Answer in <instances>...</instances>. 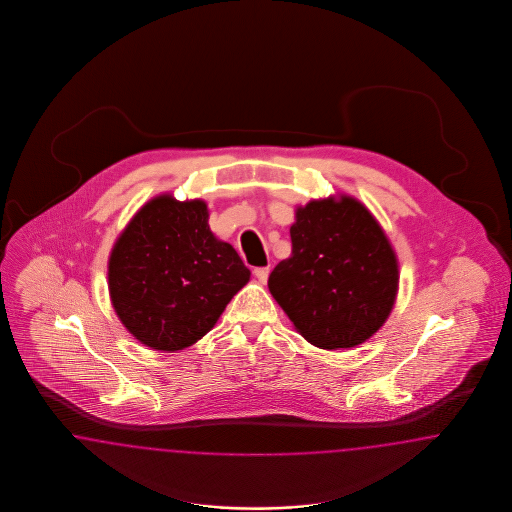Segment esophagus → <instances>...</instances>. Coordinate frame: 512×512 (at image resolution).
Returning <instances> with one entry per match:
<instances>
[{"mask_svg":"<svg viewBox=\"0 0 512 512\" xmlns=\"http://www.w3.org/2000/svg\"><path fill=\"white\" fill-rule=\"evenodd\" d=\"M255 276H257V279H259L261 283H266V281H268V276H270V266L255 268Z\"/></svg>","mask_w":512,"mask_h":512,"instance_id":"esophagus-1","label":"esophagus"}]
</instances>
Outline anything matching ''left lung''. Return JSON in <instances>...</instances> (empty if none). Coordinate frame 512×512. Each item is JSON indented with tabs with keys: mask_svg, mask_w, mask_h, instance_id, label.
I'll list each match as a JSON object with an SVG mask.
<instances>
[{
	"mask_svg": "<svg viewBox=\"0 0 512 512\" xmlns=\"http://www.w3.org/2000/svg\"><path fill=\"white\" fill-rule=\"evenodd\" d=\"M293 251L268 289L296 330L321 349L360 345L387 321L398 293V261L387 234L353 197L296 210Z\"/></svg>",
	"mask_w": 512,
	"mask_h": 512,
	"instance_id": "1",
	"label": "left lung"
}]
</instances>
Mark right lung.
<instances>
[{
    "label": "right lung",
    "mask_w": 512,
    "mask_h": 512,
    "mask_svg": "<svg viewBox=\"0 0 512 512\" xmlns=\"http://www.w3.org/2000/svg\"><path fill=\"white\" fill-rule=\"evenodd\" d=\"M248 281V266L210 231L199 199L159 195L146 202L110 253L114 311L155 351L174 353L201 340Z\"/></svg>",
    "instance_id": "add662e5"
}]
</instances>
